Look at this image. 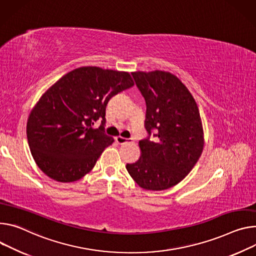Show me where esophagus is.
<instances>
[{"label":"esophagus","mask_w":256,"mask_h":256,"mask_svg":"<svg viewBox=\"0 0 256 256\" xmlns=\"http://www.w3.org/2000/svg\"><path fill=\"white\" fill-rule=\"evenodd\" d=\"M115 141H116V143L120 144V145L126 144V143H132V138H124V136H116V138H115Z\"/></svg>","instance_id":"1"}]
</instances>
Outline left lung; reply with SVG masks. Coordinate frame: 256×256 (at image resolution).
Instances as JSON below:
<instances>
[{
    "mask_svg": "<svg viewBox=\"0 0 256 256\" xmlns=\"http://www.w3.org/2000/svg\"><path fill=\"white\" fill-rule=\"evenodd\" d=\"M146 101L145 128L150 138L138 142L141 156L126 170L145 190L174 187L192 170L201 156L204 134L198 106L190 90L174 74L132 72Z\"/></svg>",
    "mask_w": 256,
    "mask_h": 256,
    "instance_id": "left-lung-1",
    "label": "left lung"
}]
</instances>
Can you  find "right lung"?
I'll return each mask as SVG.
<instances>
[{
    "label": "right lung",
    "instance_id": "obj_1",
    "mask_svg": "<svg viewBox=\"0 0 256 256\" xmlns=\"http://www.w3.org/2000/svg\"><path fill=\"white\" fill-rule=\"evenodd\" d=\"M134 86L126 72L84 66L46 90L28 120L26 134L40 170L54 180H80L114 138L104 132L108 101ZM102 118L99 129L91 128Z\"/></svg>",
    "mask_w": 256,
    "mask_h": 256
}]
</instances>
